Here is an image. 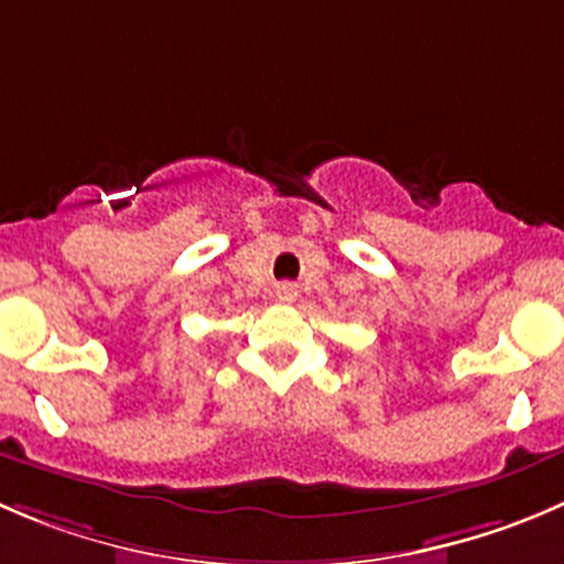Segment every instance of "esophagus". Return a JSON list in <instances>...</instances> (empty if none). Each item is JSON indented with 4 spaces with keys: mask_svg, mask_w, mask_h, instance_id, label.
Wrapping results in <instances>:
<instances>
[{
    "mask_svg": "<svg viewBox=\"0 0 564 564\" xmlns=\"http://www.w3.org/2000/svg\"><path fill=\"white\" fill-rule=\"evenodd\" d=\"M275 297L281 300V303H294V300H297V289H294L292 283H281V286L275 289Z\"/></svg>",
    "mask_w": 564,
    "mask_h": 564,
    "instance_id": "obj_1",
    "label": "esophagus"
}]
</instances>
